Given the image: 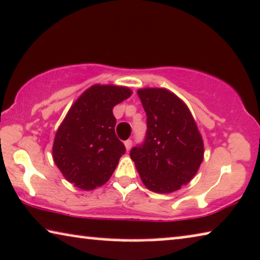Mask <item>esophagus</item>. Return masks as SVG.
<instances>
[{
  "instance_id": "obj_1",
  "label": "esophagus",
  "mask_w": 260,
  "mask_h": 260,
  "mask_svg": "<svg viewBox=\"0 0 260 260\" xmlns=\"http://www.w3.org/2000/svg\"><path fill=\"white\" fill-rule=\"evenodd\" d=\"M124 145H125V149L129 151V150L131 149V146H133V141H131V139H127V141L124 142Z\"/></svg>"
}]
</instances>
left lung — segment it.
Returning <instances> with one entry per match:
<instances>
[{
  "label": "left lung",
  "instance_id": "left-lung-1",
  "mask_svg": "<svg viewBox=\"0 0 260 260\" xmlns=\"http://www.w3.org/2000/svg\"><path fill=\"white\" fill-rule=\"evenodd\" d=\"M146 114V135L130 151L144 185L157 193H170L197 174L204 144L189 108L167 89H139Z\"/></svg>",
  "mask_w": 260,
  "mask_h": 260
}]
</instances>
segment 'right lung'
<instances>
[{
    "label": "right lung",
    "instance_id": "right-lung-1",
    "mask_svg": "<svg viewBox=\"0 0 260 260\" xmlns=\"http://www.w3.org/2000/svg\"><path fill=\"white\" fill-rule=\"evenodd\" d=\"M131 92L126 86L92 85L78 97L59 125L52 157L64 178L78 189L102 186L125 153L115 134L112 109Z\"/></svg>",
    "mask_w": 260,
    "mask_h": 260
}]
</instances>
